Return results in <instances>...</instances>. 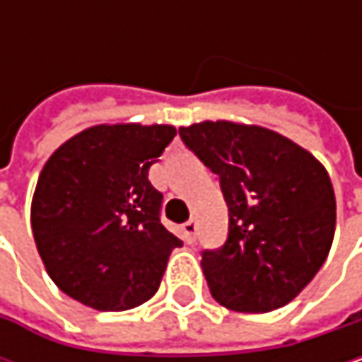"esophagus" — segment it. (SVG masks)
<instances>
[{
  "label": "esophagus",
  "mask_w": 362,
  "mask_h": 362,
  "mask_svg": "<svg viewBox=\"0 0 362 362\" xmlns=\"http://www.w3.org/2000/svg\"><path fill=\"white\" fill-rule=\"evenodd\" d=\"M182 235H184V241L186 243H192L194 237H197V222L194 220H188L182 224Z\"/></svg>",
  "instance_id": "esophagus-1"
}]
</instances>
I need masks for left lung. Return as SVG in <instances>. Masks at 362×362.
Listing matches in <instances>:
<instances>
[{"label":"left lung","instance_id":"8db88e82","mask_svg":"<svg viewBox=\"0 0 362 362\" xmlns=\"http://www.w3.org/2000/svg\"><path fill=\"white\" fill-rule=\"evenodd\" d=\"M182 142L218 178L228 237L201 252L216 302L237 313L289 304L319 272L335 233V194L325 168L289 138L257 125L203 121Z\"/></svg>","mask_w":362,"mask_h":362}]
</instances>
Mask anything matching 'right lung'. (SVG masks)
I'll use <instances>...</instances> for the list:
<instances>
[{
    "mask_svg": "<svg viewBox=\"0 0 362 362\" xmlns=\"http://www.w3.org/2000/svg\"><path fill=\"white\" fill-rule=\"evenodd\" d=\"M172 125H94L43 165L31 205L37 252L60 291L105 313L151 300L182 241L161 224L148 170Z\"/></svg>",
    "mask_w": 362,
    "mask_h": 362,
    "instance_id": "1",
    "label": "right lung"
}]
</instances>
